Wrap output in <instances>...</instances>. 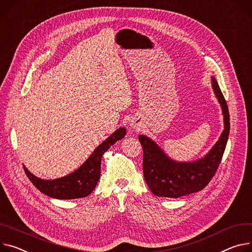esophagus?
I'll list each match as a JSON object with an SVG mask.
<instances>
[{"instance_id":"1","label":"esophagus","mask_w":252,"mask_h":252,"mask_svg":"<svg viewBox=\"0 0 252 252\" xmlns=\"http://www.w3.org/2000/svg\"><path fill=\"white\" fill-rule=\"evenodd\" d=\"M129 126H130V129H133V130H136V131H139L142 127L141 123L137 120V119H133L130 121L129 123Z\"/></svg>"}]
</instances>
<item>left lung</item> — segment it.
<instances>
[{"instance_id": "1", "label": "left lung", "mask_w": 252, "mask_h": 252, "mask_svg": "<svg viewBox=\"0 0 252 252\" xmlns=\"http://www.w3.org/2000/svg\"><path fill=\"white\" fill-rule=\"evenodd\" d=\"M212 87L222 108L224 130L219 140L204 158L189 162L172 160L153 140L144 135L138 136L143 148L144 180L153 195L177 199L197 192L216 173L229 136L230 117L227 103L214 76H212Z\"/></svg>"}]
</instances>
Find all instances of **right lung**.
I'll list each match as a JSON object with an SVG mask.
<instances>
[{
    "mask_svg": "<svg viewBox=\"0 0 252 252\" xmlns=\"http://www.w3.org/2000/svg\"><path fill=\"white\" fill-rule=\"evenodd\" d=\"M126 134L125 128H119L91 154L90 158L73 172L69 175L55 179L42 180L35 177L24 166V170L31 183L46 196L61 199L71 200L85 198L94 189L101 176V159L103 154L118 140H121Z\"/></svg>",
    "mask_w": 252,
    "mask_h": 252,
    "instance_id": "1",
    "label": "right lung"
}]
</instances>
